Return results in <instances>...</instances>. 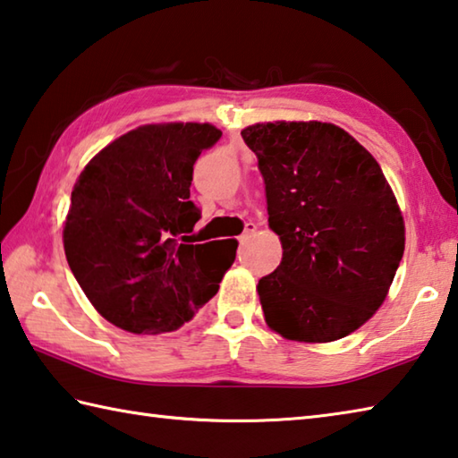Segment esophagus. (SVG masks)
Segmentation results:
<instances>
[{
    "label": "esophagus",
    "instance_id": "1",
    "mask_svg": "<svg viewBox=\"0 0 458 458\" xmlns=\"http://www.w3.org/2000/svg\"><path fill=\"white\" fill-rule=\"evenodd\" d=\"M254 232H256V224H254V222H248L244 232H242V236L238 238V242H240V244H246L248 240H250V238L254 236Z\"/></svg>",
    "mask_w": 458,
    "mask_h": 458
}]
</instances>
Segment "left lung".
Returning a JSON list of instances; mask_svg holds the SVG:
<instances>
[{"label": "left lung", "mask_w": 458, "mask_h": 458, "mask_svg": "<svg viewBox=\"0 0 458 458\" xmlns=\"http://www.w3.org/2000/svg\"><path fill=\"white\" fill-rule=\"evenodd\" d=\"M266 186L282 262L258 282L266 324L288 340L332 343L380 309L404 252V220L378 162L335 123L242 130Z\"/></svg>", "instance_id": "obj_1"}]
</instances>
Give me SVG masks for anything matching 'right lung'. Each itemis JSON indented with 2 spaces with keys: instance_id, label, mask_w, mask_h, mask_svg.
<instances>
[{
  "instance_id": "right-lung-1",
  "label": "right lung",
  "mask_w": 458,
  "mask_h": 458,
  "mask_svg": "<svg viewBox=\"0 0 458 458\" xmlns=\"http://www.w3.org/2000/svg\"><path fill=\"white\" fill-rule=\"evenodd\" d=\"M212 123H148L91 157L72 190L64 250L88 301L134 335L172 332L218 293L236 240L190 244L200 210L190 200Z\"/></svg>"
}]
</instances>
